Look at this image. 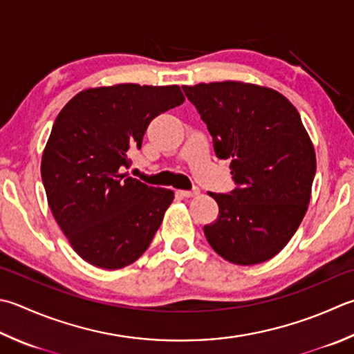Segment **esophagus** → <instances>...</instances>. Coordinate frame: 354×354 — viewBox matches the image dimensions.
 <instances>
[{
	"label": "esophagus",
	"mask_w": 354,
	"mask_h": 354,
	"mask_svg": "<svg viewBox=\"0 0 354 354\" xmlns=\"http://www.w3.org/2000/svg\"><path fill=\"white\" fill-rule=\"evenodd\" d=\"M180 194H182L183 197H196V196H198L200 194V191L197 189V188H194V189H191V191H180Z\"/></svg>",
	"instance_id": "1"
}]
</instances>
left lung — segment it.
Instances as JSON below:
<instances>
[{
  "label": "left lung",
  "instance_id": "left-lung-1",
  "mask_svg": "<svg viewBox=\"0 0 354 354\" xmlns=\"http://www.w3.org/2000/svg\"><path fill=\"white\" fill-rule=\"evenodd\" d=\"M237 188L218 205L206 240L236 265H257L290 242L308 209L316 154L297 109L277 91L242 82L183 86Z\"/></svg>",
  "mask_w": 354,
  "mask_h": 354
}]
</instances>
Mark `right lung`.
<instances>
[{
  "instance_id": "add662e5",
  "label": "right lung",
  "mask_w": 354,
  "mask_h": 354,
  "mask_svg": "<svg viewBox=\"0 0 354 354\" xmlns=\"http://www.w3.org/2000/svg\"><path fill=\"white\" fill-rule=\"evenodd\" d=\"M183 102L177 84L122 83L84 89L59 111L41 178L58 226L88 263L120 270L148 250L174 192L145 185L124 168L152 120Z\"/></svg>"
}]
</instances>
